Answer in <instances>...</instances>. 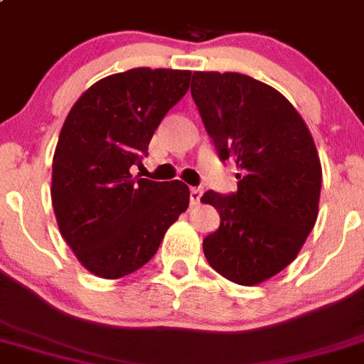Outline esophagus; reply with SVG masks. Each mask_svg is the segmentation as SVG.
Wrapping results in <instances>:
<instances>
[{
  "label": "esophagus",
  "mask_w": 364,
  "mask_h": 364,
  "mask_svg": "<svg viewBox=\"0 0 364 364\" xmlns=\"http://www.w3.org/2000/svg\"><path fill=\"white\" fill-rule=\"evenodd\" d=\"M201 194H203V188H201V187H192L191 188V205H198V203H200Z\"/></svg>",
  "instance_id": "esophagus-1"
}]
</instances>
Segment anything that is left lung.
<instances>
[{"label":"left lung","instance_id":"left-lung-1","mask_svg":"<svg viewBox=\"0 0 364 364\" xmlns=\"http://www.w3.org/2000/svg\"><path fill=\"white\" fill-rule=\"evenodd\" d=\"M191 94L218 157L240 170L237 192L201 196L220 213L203 253L225 279L259 285L294 261L314 228L318 151L304 118L270 85L235 72H194Z\"/></svg>","mask_w":364,"mask_h":364}]
</instances>
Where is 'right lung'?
Returning a JSON list of instances; mask_svg holds the SVG:
<instances>
[{"label":"right lung","mask_w":364,"mask_h":364,"mask_svg":"<svg viewBox=\"0 0 364 364\" xmlns=\"http://www.w3.org/2000/svg\"><path fill=\"white\" fill-rule=\"evenodd\" d=\"M191 85L188 70L133 68L81 94L53 155L51 203L60 235L79 262L120 279L154 257L191 200L181 181L133 177L166 112Z\"/></svg>","instance_id":"add662e5"}]
</instances>
